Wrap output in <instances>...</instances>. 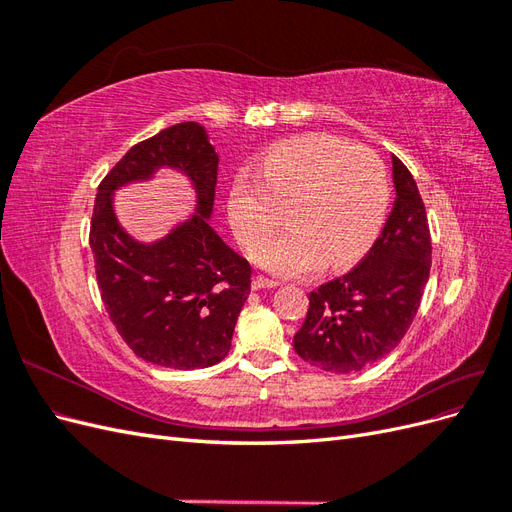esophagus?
<instances>
[{
    "label": "esophagus",
    "instance_id": "1",
    "mask_svg": "<svg viewBox=\"0 0 512 512\" xmlns=\"http://www.w3.org/2000/svg\"><path fill=\"white\" fill-rule=\"evenodd\" d=\"M275 286H277V282H275V280H269V277H265V275H256L254 280H252V288H254V290L275 288Z\"/></svg>",
    "mask_w": 512,
    "mask_h": 512
}]
</instances>
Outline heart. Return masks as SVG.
<instances>
[{
	"instance_id": "heart-1",
	"label": "heart",
	"mask_w": 512,
	"mask_h": 512,
	"mask_svg": "<svg viewBox=\"0 0 512 512\" xmlns=\"http://www.w3.org/2000/svg\"><path fill=\"white\" fill-rule=\"evenodd\" d=\"M389 207V175L367 147L331 134H305L273 145L256 179L239 175L228 196V218L241 245L252 247L282 222L288 230L262 241L252 260L284 277L359 260L382 228Z\"/></svg>"
}]
</instances>
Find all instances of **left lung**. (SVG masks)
Listing matches in <instances>:
<instances>
[{
  "label": "left lung",
  "instance_id": "obj_1",
  "mask_svg": "<svg viewBox=\"0 0 512 512\" xmlns=\"http://www.w3.org/2000/svg\"><path fill=\"white\" fill-rule=\"evenodd\" d=\"M395 205L382 235L346 275L309 292L292 346L303 361L352 374L389 354L421 307L431 267L427 211L406 164L393 156Z\"/></svg>",
  "mask_w": 512,
  "mask_h": 512
}]
</instances>
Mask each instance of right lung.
Returning a JSON list of instances; mask_svg holds the SVG:
<instances>
[{"mask_svg": "<svg viewBox=\"0 0 512 512\" xmlns=\"http://www.w3.org/2000/svg\"><path fill=\"white\" fill-rule=\"evenodd\" d=\"M175 165L195 183L199 215L162 242H132L116 224L112 190ZM218 153L196 121L170 126L128 149L98 185L89 245L108 318L143 361L173 369L220 363L250 294L252 267L215 235L211 215Z\"/></svg>", "mask_w": 512, "mask_h": 512, "instance_id": "add662e5", "label": "right lung"}]
</instances>
